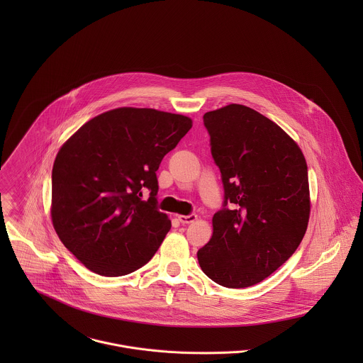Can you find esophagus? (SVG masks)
Returning a JSON list of instances; mask_svg holds the SVG:
<instances>
[{"label": "esophagus", "mask_w": 363, "mask_h": 363, "mask_svg": "<svg viewBox=\"0 0 363 363\" xmlns=\"http://www.w3.org/2000/svg\"><path fill=\"white\" fill-rule=\"evenodd\" d=\"M177 218H179L180 223H183V225L193 223V222H196V220H197V215H196V213H190V215H179Z\"/></svg>", "instance_id": "obj_1"}]
</instances>
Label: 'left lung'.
<instances>
[{"label":"left lung","instance_id":"obj_1","mask_svg":"<svg viewBox=\"0 0 363 363\" xmlns=\"http://www.w3.org/2000/svg\"><path fill=\"white\" fill-rule=\"evenodd\" d=\"M203 118L225 203L213 215L212 238L197 257L213 282L247 288L278 269L306 233V159L278 124L247 106L228 104Z\"/></svg>","mask_w":363,"mask_h":363}]
</instances>
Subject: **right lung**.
Listing matches in <instances>:
<instances>
[{"mask_svg": "<svg viewBox=\"0 0 363 363\" xmlns=\"http://www.w3.org/2000/svg\"><path fill=\"white\" fill-rule=\"evenodd\" d=\"M191 125L183 114L118 107L62 144L52 164V226L88 269L120 277L154 257L172 226L156 208V170Z\"/></svg>", "mask_w": 363, "mask_h": 363, "instance_id": "1", "label": "right lung"}]
</instances>
